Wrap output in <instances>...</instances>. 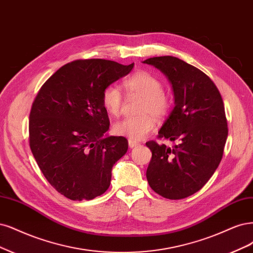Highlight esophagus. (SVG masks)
<instances>
[{
    "mask_svg": "<svg viewBox=\"0 0 253 253\" xmlns=\"http://www.w3.org/2000/svg\"><path fill=\"white\" fill-rule=\"evenodd\" d=\"M139 143L136 142V141H133V140H128V146L130 147V149H133V147H136L138 146Z\"/></svg>",
    "mask_w": 253,
    "mask_h": 253,
    "instance_id": "1",
    "label": "esophagus"
}]
</instances>
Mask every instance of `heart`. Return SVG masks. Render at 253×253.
I'll return each mask as SVG.
<instances>
[{"mask_svg":"<svg viewBox=\"0 0 253 253\" xmlns=\"http://www.w3.org/2000/svg\"><path fill=\"white\" fill-rule=\"evenodd\" d=\"M129 95H138L143 98L138 117H126L119 120L113 126L118 136L128 138L129 140H141L155 126V118L163 117L169 110L170 99L163 92V84L158 77L146 71H139L128 77L124 83ZM102 106L110 115H119L123 104V95L116 85H109L102 92Z\"/></svg>","mask_w":253,"mask_h":253,"instance_id":"obj_1","label":"heart"}]
</instances>
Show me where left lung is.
I'll return each instance as SVG.
<instances>
[{
	"instance_id": "left-lung-1",
	"label": "left lung",
	"mask_w": 253,
	"mask_h": 253,
	"mask_svg": "<svg viewBox=\"0 0 253 253\" xmlns=\"http://www.w3.org/2000/svg\"><path fill=\"white\" fill-rule=\"evenodd\" d=\"M171 84L175 107L158 132L159 138L178 141L172 147L146 142L152 160L146 179L158 195L179 200L201 189L221 162L228 135L221 94L198 68L173 56L145 59Z\"/></svg>"
}]
</instances>
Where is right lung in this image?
Listing matches in <instances>:
<instances>
[{
    "label": "right lung",
    "instance_id": "add662e5",
    "mask_svg": "<svg viewBox=\"0 0 253 253\" xmlns=\"http://www.w3.org/2000/svg\"><path fill=\"white\" fill-rule=\"evenodd\" d=\"M133 67L106 59L75 60L58 69L32 103L31 152L48 182L68 199L102 195L113 165L127 151L125 137L106 135L110 120L101 96Z\"/></svg>",
    "mask_w": 253,
    "mask_h": 253
}]
</instances>
